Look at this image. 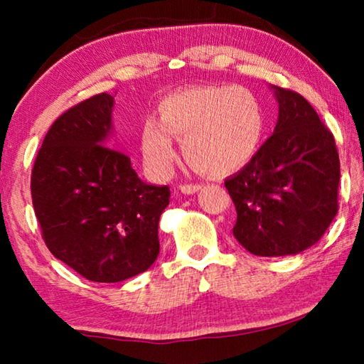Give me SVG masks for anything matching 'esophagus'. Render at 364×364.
Masks as SVG:
<instances>
[{
	"mask_svg": "<svg viewBox=\"0 0 364 364\" xmlns=\"http://www.w3.org/2000/svg\"><path fill=\"white\" fill-rule=\"evenodd\" d=\"M180 189L183 194H194L202 189V184H181Z\"/></svg>",
	"mask_w": 364,
	"mask_h": 364,
	"instance_id": "34e87169",
	"label": "esophagus"
}]
</instances>
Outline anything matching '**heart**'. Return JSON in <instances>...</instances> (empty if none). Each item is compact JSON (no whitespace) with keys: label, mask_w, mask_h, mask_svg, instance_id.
Returning a JSON list of instances; mask_svg holds the SVG:
<instances>
[{"label":"heart","mask_w":364,"mask_h":364,"mask_svg":"<svg viewBox=\"0 0 364 364\" xmlns=\"http://www.w3.org/2000/svg\"><path fill=\"white\" fill-rule=\"evenodd\" d=\"M160 120L149 117L141 132L146 167L167 175L176 152L172 136L181 141L183 156L196 171L226 175L241 168L260 146L267 112L247 86H194L171 93L160 102Z\"/></svg>","instance_id":"obj_1"}]
</instances>
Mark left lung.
Instances as JSON below:
<instances>
[{
    "label": "left lung",
    "instance_id": "1",
    "mask_svg": "<svg viewBox=\"0 0 364 364\" xmlns=\"http://www.w3.org/2000/svg\"><path fill=\"white\" fill-rule=\"evenodd\" d=\"M273 90L279 102L274 133L225 181L237 213L234 237L260 257L311 247L338 210L341 162L334 136L304 96Z\"/></svg>",
    "mask_w": 364,
    "mask_h": 364
}]
</instances>
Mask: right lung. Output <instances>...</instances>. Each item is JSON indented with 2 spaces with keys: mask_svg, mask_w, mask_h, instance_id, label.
I'll return each instance as SVG.
<instances>
[{
  "mask_svg": "<svg viewBox=\"0 0 364 364\" xmlns=\"http://www.w3.org/2000/svg\"><path fill=\"white\" fill-rule=\"evenodd\" d=\"M114 97L91 96L58 117L32 170L33 210L49 252L95 282H119L159 255L168 186L141 181L110 139Z\"/></svg>",
  "mask_w": 364,
  "mask_h": 364,
  "instance_id": "obj_1",
  "label": "right lung"
}]
</instances>
